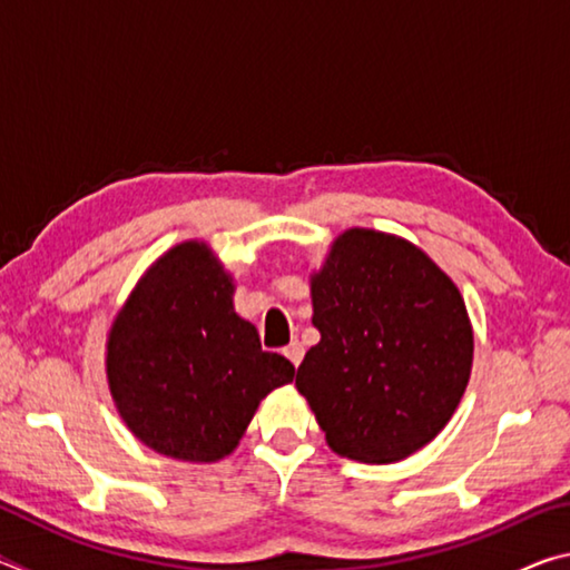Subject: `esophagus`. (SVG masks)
Here are the masks:
<instances>
[{
	"label": "esophagus",
	"instance_id": "obj_1",
	"mask_svg": "<svg viewBox=\"0 0 570 570\" xmlns=\"http://www.w3.org/2000/svg\"><path fill=\"white\" fill-rule=\"evenodd\" d=\"M284 354H286V360H288V362H292L294 366H298V364H302V360H304V344L294 340L292 344L286 346Z\"/></svg>",
	"mask_w": 570,
	"mask_h": 570
}]
</instances>
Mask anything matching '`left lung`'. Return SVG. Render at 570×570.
<instances>
[{
	"label": "left lung",
	"mask_w": 570,
	"mask_h": 570,
	"mask_svg": "<svg viewBox=\"0 0 570 570\" xmlns=\"http://www.w3.org/2000/svg\"><path fill=\"white\" fill-rule=\"evenodd\" d=\"M322 340L296 372L336 455L384 465L438 438L472 370V326L450 276L410 240L350 228L312 274Z\"/></svg>",
	"instance_id": "8db88e82"
}]
</instances>
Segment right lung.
I'll return each mask as SVG.
<instances>
[{"instance_id": "obj_1", "label": "right lung", "mask_w": 570, "mask_h": 570, "mask_svg": "<svg viewBox=\"0 0 570 570\" xmlns=\"http://www.w3.org/2000/svg\"><path fill=\"white\" fill-rule=\"evenodd\" d=\"M108 384L142 445L183 462L236 450L268 392L294 364L264 352L256 326L234 312V278L204 240L153 264L108 334Z\"/></svg>"}]
</instances>
